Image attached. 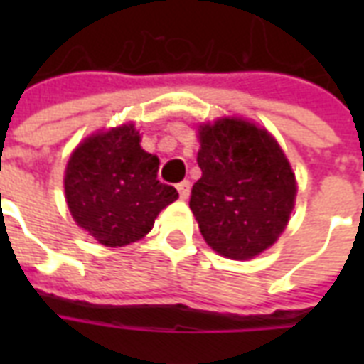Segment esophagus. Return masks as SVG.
I'll list each match as a JSON object with an SVG mask.
<instances>
[{
	"label": "esophagus",
	"instance_id": "34e87169",
	"mask_svg": "<svg viewBox=\"0 0 364 364\" xmlns=\"http://www.w3.org/2000/svg\"><path fill=\"white\" fill-rule=\"evenodd\" d=\"M177 191H179V198L187 200L191 196V183L188 181H181L177 185Z\"/></svg>",
	"mask_w": 364,
	"mask_h": 364
}]
</instances>
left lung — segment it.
<instances>
[{
    "label": "left lung",
    "instance_id": "8db88e82",
    "mask_svg": "<svg viewBox=\"0 0 364 364\" xmlns=\"http://www.w3.org/2000/svg\"><path fill=\"white\" fill-rule=\"evenodd\" d=\"M202 177L191 210L211 249L247 260L279 238L293 211L296 183L277 141L238 119L200 126Z\"/></svg>",
    "mask_w": 364,
    "mask_h": 364
}]
</instances>
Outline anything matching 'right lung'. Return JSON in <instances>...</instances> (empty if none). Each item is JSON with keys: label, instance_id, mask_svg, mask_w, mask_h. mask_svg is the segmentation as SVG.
I'll use <instances>...</instances> for the list:
<instances>
[{"label": "right lung", "instance_id": "1", "mask_svg": "<svg viewBox=\"0 0 364 364\" xmlns=\"http://www.w3.org/2000/svg\"><path fill=\"white\" fill-rule=\"evenodd\" d=\"M159 159L139 145L132 124L81 143L65 168V198L73 219L107 247L143 238L179 194L156 179Z\"/></svg>", "mask_w": 364, "mask_h": 364}]
</instances>
